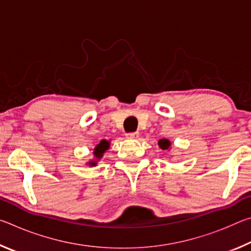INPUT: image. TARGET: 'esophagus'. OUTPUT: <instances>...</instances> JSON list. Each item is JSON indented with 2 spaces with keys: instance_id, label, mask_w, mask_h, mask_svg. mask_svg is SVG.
Instances as JSON below:
<instances>
[{
  "instance_id": "esophagus-1",
  "label": "esophagus",
  "mask_w": 251,
  "mask_h": 251,
  "mask_svg": "<svg viewBox=\"0 0 251 251\" xmlns=\"http://www.w3.org/2000/svg\"><path fill=\"white\" fill-rule=\"evenodd\" d=\"M126 137L128 139H137L139 137V133H137V131L136 133H127Z\"/></svg>"
}]
</instances>
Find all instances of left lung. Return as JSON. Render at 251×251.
I'll return each mask as SVG.
<instances>
[{
    "label": "left lung",
    "mask_w": 251,
    "mask_h": 251,
    "mask_svg": "<svg viewBox=\"0 0 251 251\" xmlns=\"http://www.w3.org/2000/svg\"><path fill=\"white\" fill-rule=\"evenodd\" d=\"M158 146L161 148V150L169 151V150H171V146H172V142L167 138H161L158 141Z\"/></svg>",
    "instance_id": "left-lung-1"
}]
</instances>
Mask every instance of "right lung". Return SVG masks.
<instances>
[{
  "instance_id": "right-lung-1",
  "label": "right lung",
  "mask_w": 251,
  "mask_h": 251,
  "mask_svg": "<svg viewBox=\"0 0 251 251\" xmlns=\"http://www.w3.org/2000/svg\"><path fill=\"white\" fill-rule=\"evenodd\" d=\"M110 146V141H106V139H101L100 144H97L94 148V151H93V155H94V159L87 161L88 166H96L97 161L100 160L101 157L104 156L106 151L109 150Z\"/></svg>"
}]
</instances>
